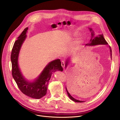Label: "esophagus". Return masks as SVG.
Masks as SVG:
<instances>
[{
    "label": "esophagus",
    "mask_w": 120,
    "mask_h": 120,
    "mask_svg": "<svg viewBox=\"0 0 120 120\" xmlns=\"http://www.w3.org/2000/svg\"><path fill=\"white\" fill-rule=\"evenodd\" d=\"M61 65H62V67H63V68H64V67L65 63H64V61H62V62H61Z\"/></svg>",
    "instance_id": "esophagus-1"
}]
</instances>
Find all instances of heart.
<instances>
[{
  "label": "heart",
  "instance_id": "1",
  "mask_svg": "<svg viewBox=\"0 0 120 120\" xmlns=\"http://www.w3.org/2000/svg\"><path fill=\"white\" fill-rule=\"evenodd\" d=\"M78 35V33L77 32H73L71 34V37H76L77 36V35ZM82 42V38H81V37H79L75 41V42H74V44H73V47H75V46H77V45H80Z\"/></svg>",
  "mask_w": 120,
  "mask_h": 120
}]
</instances>
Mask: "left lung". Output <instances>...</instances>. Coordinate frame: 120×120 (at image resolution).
Masks as SVG:
<instances>
[{"instance_id": "8db88e82", "label": "left lung", "mask_w": 120, "mask_h": 120, "mask_svg": "<svg viewBox=\"0 0 120 120\" xmlns=\"http://www.w3.org/2000/svg\"><path fill=\"white\" fill-rule=\"evenodd\" d=\"M90 31L91 33V39L90 40V43L88 44H87L85 45V46H94V45H108V43L105 40L104 37V35L103 34H101V35H98L97 36H95V34L94 33V31L93 30L92 28H88ZM109 49H110V55H111V57L112 58V50L111 48V47L109 45H108ZM71 62V59H70V57H68L65 60V69L70 64V63ZM66 90L67 94H68V96H69L70 99H71L72 101L77 102H84V101H80L78 100H77L75 98H74L73 97L71 96V95L70 94V93L68 92L66 86L65 87Z\"/></svg>"}]
</instances>
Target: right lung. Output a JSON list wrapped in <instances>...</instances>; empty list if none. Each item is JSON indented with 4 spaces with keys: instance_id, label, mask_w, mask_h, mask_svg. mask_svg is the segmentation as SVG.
Masks as SVG:
<instances>
[{
    "instance_id": "obj_1",
    "label": "right lung",
    "mask_w": 120,
    "mask_h": 120,
    "mask_svg": "<svg viewBox=\"0 0 120 120\" xmlns=\"http://www.w3.org/2000/svg\"><path fill=\"white\" fill-rule=\"evenodd\" d=\"M28 28H26L18 39L15 42L12 48L11 61L12 74L13 78L20 91L25 95L35 99H40L47 93V86L53 73L63 71L60 59H57L49 62L41 73L35 79L28 80L23 75L19 64V57L22 45L25 41Z\"/></svg>"
}]
</instances>
